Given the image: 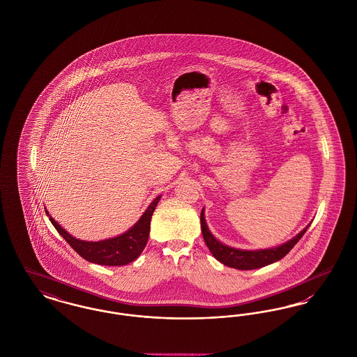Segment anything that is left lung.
I'll return each mask as SVG.
<instances>
[{"instance_id":"1","label":"left lung","mask_w":357,"mask_h":357,"mask_svg":"<svg viewBox=\"0 0 357 357\" xmlns=\"http://www.w3.org/2000/svg\"><path fill=\"white\" fill-rule=\"evenodd\" d=\"M201 227H202V234H204V242H206L208 250L220 262L226 266L239 269V271H250V269H258V268L266 266L269 264H273V262L284 258L293 249V246L305 234L309 226H306L301 233H298L293 239H290L287 243H284L278 248L265 249V250H255V252L239 250V249L229 248V246L221 243L210 233L206 221H204V210L201 213Z\"/></svg>"}]
</instances>
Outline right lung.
I'll return each instance as SVG.
<instances>
[{"label": "right lung", "mask_w": 357, "mask_h": 357, "mask_svg": "<svg viewBox=\"0 0 357 357\" xmlns=\"http://www.w3.org/2000/svg\"><path fill=\"white\" fill-rule=\"evenodd\" d=\"M159 199L160 197L153 199V204L149 206V208L142 215V218L136 222L127 233L121 234L119 237L99 241V242H86V241H80L69 236L57 222L50 217L48 213L47 214L50 217L52 225L56 227V230L80 257L98 265L120 266V265H127L135 261L143 252V249L146 248L149 234H150V222Z\"/></svg>", "instance_id": "add662e5"}]
</instances>
